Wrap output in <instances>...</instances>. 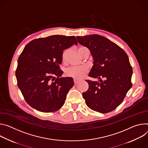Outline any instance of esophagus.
I'll list each match as a JSON object with an SVG mask.
<instances>
[{"label": "esophagus", "mask_w": 148, "mask_h": 148, "mask_svg": "<svg viewBox=\"0 0 148 148\" xmlns=\"http://www.w3.org/2000/svg\"><path fill=\"white\" fill-rule=\"evenodd\" d=\"M73 81H74V84H75V85L77 84L79 82V80H77V79H75V78L73 79Z\"/></svg>", "instance_id": "obj_1"}]
</instances>
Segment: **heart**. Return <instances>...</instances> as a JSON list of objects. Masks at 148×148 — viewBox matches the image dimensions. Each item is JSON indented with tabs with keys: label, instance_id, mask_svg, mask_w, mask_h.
<instances>
[{
	"label": "heart",
	"instance_id": "heart-1",
	"mask_svg": "<svg viewBox=\"0 0 148 148\" xmlns=\"http://www.w3.org/2000/svg\"><path fill=\"white\" fill-rule=\"evenodd\" d=\"M82 48V47H80ZM66 53H64L63 55V59H64L65 58ZM86 72V69L84 67H72L69 69H68L66 73L67 76L72 77L75 79H80L82 78Z\"/></svg>",
	"mask_w": 148,
	"mask_h": 148
}]
</instances>
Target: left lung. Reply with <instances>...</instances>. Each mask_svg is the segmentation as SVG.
Segmentation results:
<instances>
[{
    "label": "left lung",
    "instance_id": "obj_1",
    "mask_svg": "<svg viewBox=\"0 0 148 148\" xmlns=\"http://www.w3.org/2000/svg\"><path fill=\"white\" fill-rule=\"evenodd\" d=\"M76 39L89 49L93 59L88 76L99 80H86L89 88L82 93L86 104L96 112H110L121 104L132 86L129 58L121 47L104 36L94 34L77 36Z\"/></svg>",
    "mask_w": 148,
    "mask_h": 148
}]
</instances>
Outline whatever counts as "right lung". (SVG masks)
I'll list each match as a JSON object with an SVG mask.
<instances>
[{
	"instance_id": "add662e5",
	"label": "right lung",
	"mask_w": 148,
	"mask_h": 148,
	"mask_svg": "<svg viewBox=\"0 0 148 148\" xmlns=\"http://www.w3.org/2000/svg\"><path fill=\"white\" fill-rule=\"evenodd\" d=\"M77 45L74 36L52 35L33 40L25 47L16 71L18 86L26 102L42 112H52L64 104L74 83L71 77H61L64 49Z\"/></svg>"
}]
</instances>
